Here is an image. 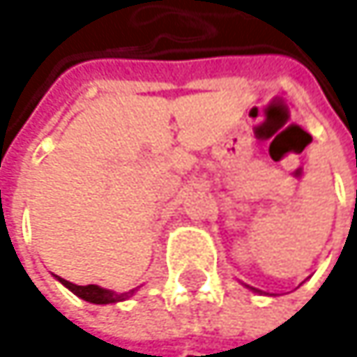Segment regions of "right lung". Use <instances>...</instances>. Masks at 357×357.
Returning <instances> with one entry per match:
<instances>
[{"label": "right lung", "mask_w": 357, "mask_h": 357, "mask_svg": "<svg viewBox=\"0 0 357 357\" xmlns=\"http://www.w3.org/2000/svg\"><path fill=\"white\" fill-rule=\"evenodd\" d=\"M59 282L69 288L75 296H80L89 303H95V305H109V303H118V301H124V298H129L135 290H129V292H122V294H116L112 290H105V288H99V286H75L71 282H67V279H61L59 277Z\"/></svg>", "instance_id": "1"}]
</instances>
